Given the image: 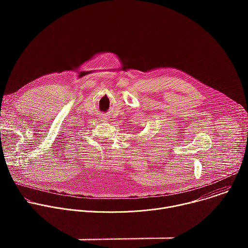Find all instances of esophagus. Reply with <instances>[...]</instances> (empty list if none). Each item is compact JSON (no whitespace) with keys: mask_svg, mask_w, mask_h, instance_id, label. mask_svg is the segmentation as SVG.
I'll return each instance as SVG.
<instances>
[{"mask_svg":"<svg viewBox=\"0 0 248 248\" xmlns=\"http://www.w3.org/2000/svg\"><path fill=\"white\" fill-rule=\"evenodd\" d=\"M103 119V121H106V119H107V118H102Z\"/></svg>","mask_w":248,"mask_h":248,"instance_id":"esophagus-1","label":"esophagus"}]
</instances>
